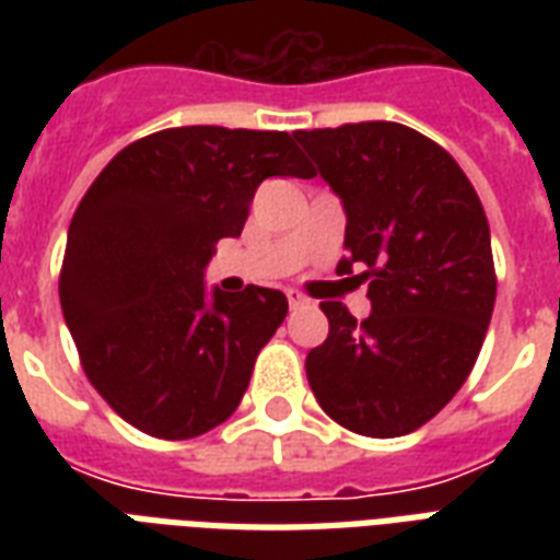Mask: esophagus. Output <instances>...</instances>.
<instances>
[{
    "instance_id": "1",
    "label": "esophagus",
    "mask_w": 560,
    "mask_h": 560,
    "mask_svg": "<svg viewBox=\"0 0 560 560\" xmlns=\"http://www.w3.org/2000/svg\"><path fill=\"white\" fill-rule=\"evenodd\" d=\"M288 302H290V307H293V311H296V307H305L307 305V299L302 296L299 290H288Z\"/></svg>"
}]
</instances>
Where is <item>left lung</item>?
Wrapping results in <instances>:
<instances>
[{"label":"left lung","mask_w":560,"mask_h":560,"mask_svg":"<svg viewBox=\"0 0 560 560\" xmlns=\"http://www.w3.org/2000/svg\"><path fill=\"white\" fill-rule=\"evenodd\" d=\"M293 136L346 206L337 272L366 267L372 299L363 323L319 305L328 340L307 354V383L351 433L407 435L459 392L486 340L497 299L486 209L451 153L407 125Z\"/></svg>","instance_id":"obj_1"}]
</instances>
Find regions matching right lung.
<instances>
[{"mask_svg":"<svg viewBox=\"0 0 560 560\" xmlns=\"http://www.w3.org/2000/svg\"><path fill=\"white\" fill-rule=\"evenodd\" d=\"M267 177L316 171L281 130L168 127L118 151L83 194L60 307L90 383L136 430L183 442L223 424L284 323L281 290L202 288Z\"/></svg>","mask_w":560,"mask_h":560,"instance_id":"1","label":"right lung"}]
</instances>
